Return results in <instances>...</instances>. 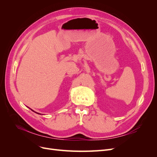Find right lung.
<instances>
[{
    "label": "right lung",
    "mask_w": 157,
    "mask_h": 157,
    "mask_svg": "<svg viewBox=\"0 0 157 157\" xmlns=\"http://www.w3.org/2000/svg\"><path fill=\"white\" fill-rule=\"evenodd\" d=\"M29 109H30V108H29ZM31 109V111H33V112H35V113H37V114H40V113H36V112H35V111H33V110H32V109ZM40 115H41V114H40Z\"/></svg>",
    "instance_id": "right-lung-1"
}]
</instances>
